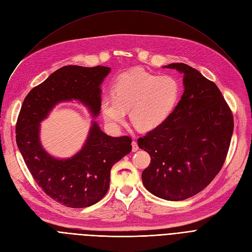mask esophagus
Returning <instances> with one entry per match:
<instances>
[{
    "label": "esophagus",
    "mask_w": 252,
    "mask_h": 252,
    "mask_svg": "<svg viewBox=\"0 0 252 252\" xmlns=\"http://www.w3.org/2000/svg\"><path fill=\"white\" fill-rule=\"evenodd\" d=\"M138 149H139V146H138L137 142H136V141H133V142H131V150H133V152L138 151Z\"/></svg>",
    "instance_id": "34e87169"
}]
</instances>
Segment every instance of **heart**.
<instances>
[{"label":"heart","mask_w":252,"mask_h":252,"mask_svg":"<svg viewBox=\"0 0 252 252\" xmlns=\"http://www.w3.org/2000/svg\"><path fill=\"white\" fill-rule=\"evenodd\" d=\"M180 91L173 76L133 70L117 78L113 96L102 100V111L106 121L117 126L125 121L126 111L129 110L131 124L140 130H150L165 121L175 107Z\"/></svg>","instance_id":"b5f03b06"}]
</instances>
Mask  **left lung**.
I'll return each instance as SVG.
<instances>
[{"label":"left lung","mask_w":252,"mask_h":252,"mask_svg":"<svg viewBox=\"0 0 252 252\" xmlns=\"http://www.w3.org/2000/svg\"><path fill=\"white\" fill-rule=\"evenodd\" d=\"M184 74V93L165 121L143 138L151 162L142 173L145 188L169 201L202 191L220 173L234 130L232 111L217 85L185 63H171Z\"/></svg>","instance_id":"8db88e82"}]
</instances>
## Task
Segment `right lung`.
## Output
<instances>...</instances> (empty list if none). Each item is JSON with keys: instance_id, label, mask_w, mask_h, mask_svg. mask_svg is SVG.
<instances>
[{"instance_id": "1", "label": "right lung", "mask_w": 252, "mask_h": 252, "mask_svg": "<svg viewBox=\"0 0 252 252\" xmlns=\"http://www.w3.org/2000/svg\"><path fill=\"white\" fill-rule=\"evenodd\" d=\"M110 70L100 65L63 66L29 93L17 118L16 143L30 173L49 197L67 207H88L102 199L109 188L111 167L131 151V139L107 136L93 122L83 149L71 158L57 159L39 143V123L56 104L72 99L97 116L100 85Z\"/></svg>"}]
</instances>
